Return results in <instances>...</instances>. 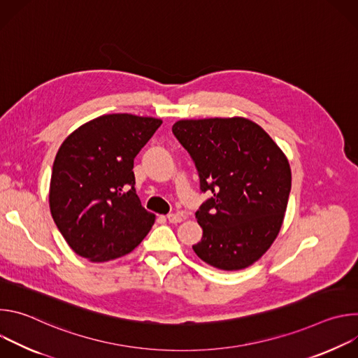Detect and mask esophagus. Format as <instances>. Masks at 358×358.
Returning a JSON list of instances; mask_svg holds the SVG:
<instances>
[{"label":"esophagus","instance_id":"esophagus-1","mask_svg":"<svg viewBox=\"0 0 358 358\" xmlns=\"http://www.w3.org/2000/svg\"><path fill=\"white\" fill-rule=\"evenodd\" d=\"M167 220H169V222H171V224H178V222L182 221V217L178 215V214H169V215H167Z\"/></svg>","mask_w":358,"mask_h":358}]
</instances>
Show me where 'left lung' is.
<instances>
[{
  "label": "left lung",
  "mask_w": 358,
  "mask_h": 358,
  "mask_svg": "<svg viewBox=\"0 0 358 358\" xmlns=\"http://www.w3.org/2000/svg\"><path fill=\"white\" fill-rule=\"evenodd\" d=\"M173 133L195 163L201 191L211 195L195 213L196 257L222 271L250 266L283 224L292 187L283 151L245 117L178 120Z\"/></svg>",
  "instance_id": "obj_1"
}]
</instances>
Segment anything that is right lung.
Wrapping results in <instances>:
<instances>
[{"label": "right lung", "instance_id": "obj_1", "mask_svg": "<svg viewBox=\"0 0 358 358\" xmlns=\"http://www.w3.org/2000/svg\"><path fill=\"white\" fill-rule=\"evenodd\" d=\"M160 119L103 115L71 133L59 147L49 185L52 218L79 257L108 262L130 253L156 215L136 194L134 157Z\"/></svg>", "mask_w": 358, "mask_h": 358}]
</instances>
